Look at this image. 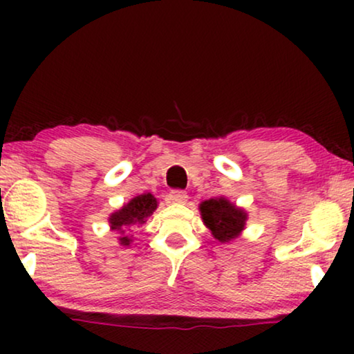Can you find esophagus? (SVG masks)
<instances>
[{
    "label": "esophagus",
    "instance_id": "esophagus-1",
    "mask_svg": "<svg viewBox=\"0 0 354 354\" xmlns=\"http://www.w3.org/2000/svg\"><path fill=\"white\" fill-rule=\"evenodd\" d=\"M187 198V192L183 190H171V193H169V200L174 203H185Z\"/></svg>",
    "mask_w": 354,
    "mask_h": 354
}]
</instances>
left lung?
I'll return each mask as SVG.
<instances>
[{
	"mask_svg": "<svg viewBox=\"0 0 354 354\" xmlns=\"http://www.w3.org/2000/svg\"><path fill=\"white\" fill-rule=\"evenodd\" d=\"M201 217L209 227L214 239L219 241H230L243 230L246 212L239 209L225 198H212L203 201L200 206Z\"/></svg>",
	"mask_w": 354,
	"mask_h": 354,
	"instance_id": "8db88e82",
	"label": "left lung"
}]
</instances>
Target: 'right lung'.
I'll use <instances>...</instances> for the list:
<instances>
[{
  "instance_id": "right-lung-1",
  "label": "right lung",
  "mask_w": 354,
  "mask_h": 354,
  "mask_svg": "<svg viewBox=\"0 0 354 354\" xmlns=\"http://www.w3.org/2000/svg\"><path fill=\"white\" fill-rule=\"evenodd\" d=\"M156 207H158L156 198H154L151 193H143V195L135 196L129 205H125L122 209L114 212V214L109 217L111 227L120 234L119 236L120 245L124 246L130 245L132 239H130L129 235H125V230H130L135 225L145 224Z\"/></svg>"
}]
</instances>
